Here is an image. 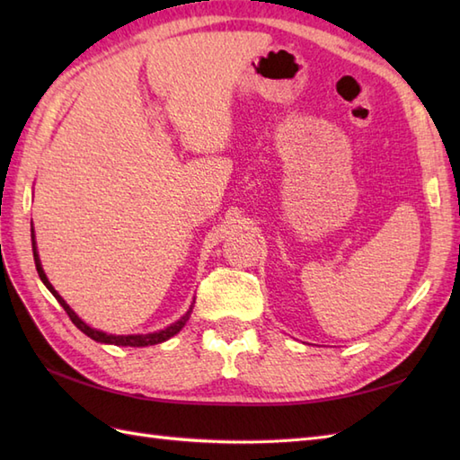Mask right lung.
Segmentation results:
<instances>
[{
    "label": "right lung",
    "instance_id": "obj_1",
    "mask_svg": "<svg viewBox=\"0 0 460 460\" xmlns=\"http://www.w3.org/2000/svg\"><path fill=\"white\" fill-rule=\"evenodd\" d=\"M31 243H33V259H35V267H37V272L39 277H41L43 285L53 292V296L58 300V305H61L65 308V312L68 314V318L73 320V324L79 328L83 334H86L89 338L96 340V341H102V344H114V346H132V348H140V346H154V344H160V341H165L168 338L175 336L178 332L185 326V322L190 320V314H191V308L188 310V314L181 316L175 324L168 326L165 330H160V332H154V334H136V336H112V334H106V332H101V330H94L91 326H86L84 322L75 314V312L71 310V306L66 305V302L58 296V292L53 288L51 282H49V279L45 277L43 272V267H41V261H39V255H37V247H35V235H33V229H31Z\"/></svg>",
    "mask_w": 460,
    "mask_h": 460
}]
</instances>
